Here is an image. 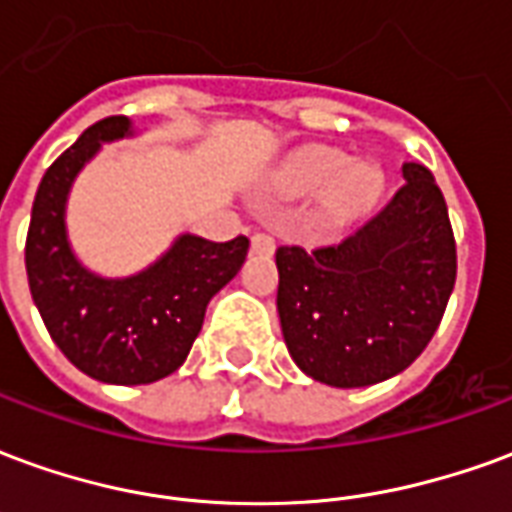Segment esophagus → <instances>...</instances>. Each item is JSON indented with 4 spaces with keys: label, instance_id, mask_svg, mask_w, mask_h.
I'll list each match as a JSON object with an SVG mask.
<instances>
[{
    "label": "esophagus",
    "instance_id": "obj_1",
    "mask_svg": "<svg viewBox=\"0 0 512 512\" xmlns=\"http://www.w3.org/2000/svg\"><path fill=\"white\" fill-rule=\"evenodd\" d=\"M274 235L268 233H255L252 235V252H257V255H271L274 252Z\"/></svg>",
    "mask_w": 512,
    "mask_h": 512
}]
</instances>
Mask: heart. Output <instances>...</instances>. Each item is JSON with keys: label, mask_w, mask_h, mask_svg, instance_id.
I'll return each mask as SVG.
<instances>
[{"label": "heart", "mask_w": 512, "mask_h": 512, "mask_svg": "<svg viewBox=\"0 0 512 512\" xmlns=\"http://www.w3.org/2000/svg\"><path fill=\"white\" fill-rule=\"evenodd\" d=\"M326 189V205L337 216L354 213L362 208L373 191H376V172L365 164H351L345 167V156L329 147H315L301 153L288 172V189L296 194H312V191Z\"/></svg>", "instance_id": "obj_1"}]
</instances>
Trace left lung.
<instances>
[{
	"mask_svg": "<svg viewBox=\"0 0 512 512\" xmlns=\"http://www.w3.org/2000/svg\"><path fill=\"white\" fill-rule=\"evenodd\" d=\"M343 241L277 249V310L293 362L329 386L397 376L436 334L455 285V235L430 169Z\"/></svg>",
	"mask_w": 512,
	"mask_h": 512,
	"instance_id": "left-lung-1",
	"label": "left lung"
}]
</instances>
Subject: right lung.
Instances as JSON below:
<instances>
[{"instance_id": "1", "label": "right lung", "mask_w": 512, "mask_h": 512, "mask_svg": "<svg viewBox=\"0 0 512 512\" xmlns=\"http://www.w3.org/2000/svg\"><path fill=\"white\" fill-rule=\"evenodd\" d=\"M128 134V117L98 120L40 180L32 202L27 277L51 340L73 365L106 384H153L175 373L197 340L205 307L244 263L249 238L205 241L180 235L142 274L101 279L84 271L65 238V197L101 142Z\"/></svg>"}]
</instances>
